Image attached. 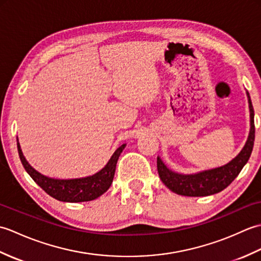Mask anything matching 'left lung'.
Listing matches in <instances>:
<instances>
[{
	"label": "left lung",
	"instance_id": "left-lung-1",
	"mask_svg": "<svg viewBox=\"0 0 261 261\" xmlns=\"http://www.w3.org/2000/svg\"><path fill=\"white\" fill-rule=\"evenodd\" d=\"M249 109H250L251 129L246 146L238 156L222 167L205 170L193 175H181L174 173L166 167L159 157L157 158V169L160 179L171 192L184 196H207L223 191L228 187L236 177L240 174L243 166L250 158L254 142V112L251 98L247 92Z\"/></svg>",
	"mask_w": 261,
	"mask_h": 261
}]
</instances>
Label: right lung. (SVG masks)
I'll return each instance as SVG.
<instances>
[{
    "mask_svg": "<svg viewBox=\"0 0 261 261\" xmlns=\"http://www.w3.org/2000/svg\"><path fill=\"white\" fill-rule=\"evenodd\" d=\"M124 147L125 145H122L121 147L116 149L113 156L109 160L107 166L95 175L85 177V178L76 179H54L38 173L37 170L33 169L31 166L28 164L18 142V151L20 160L31 178L35 180L37 184L48 194V195L58 199V201L69 203L93 201V199L99 197L102 194H104L109 190V187L112 184L114 177L116 163H118L120 153L123 150Z\"/></svg>",
    "mask_w": 261,
    "mask_h": 261,
    "instance_id": "obj_1",
    "label": "right lung"
}]
</instances>
